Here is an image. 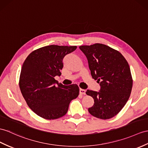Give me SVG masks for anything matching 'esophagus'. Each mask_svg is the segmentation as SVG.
Masks as SVG:
<instances>
[{
    "instance_id": "obj_1",
    "label": "esophagus",
    "mask_w": 148,
    "mask_h": 148,
    "mask_svg": "<svg viewBox=\"0 0 148 148\" xmlns=\"http://www.w3.org/2000/svg\"><path fill=\"white\" fill-rule=\"evenodd\" d=\"M79 92H80V94H82V95H85V92H86L85 90L80 88V91H79Z\"/></svg>"
}]
</instances>
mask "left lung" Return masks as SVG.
<instances>
[{
  "instance_id": "obj_1",
  "label": "left lung",
  "mask_w": 148,
  "mask_h": 148,
  "mask_svg": "<svg viewBox=\"0 0 148 148\" xmlns=\"http://www.w3.org/2000/svg\"><path fill=\"white\" fill-rule=\"evenodd\" d=\"M79 48L87 58L92 78L100 86L99 92H86L94 100L89 113L109 119L119 112L130 97L132 79L129 64L121 53L105 45L95 43Z\"/></svg>"
}]
</instances>
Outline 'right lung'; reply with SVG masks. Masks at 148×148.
Instances as JSON below:
<instances>
[{"label":"right lung","instance_id":"obj_1","mask_svg":"<svg viewBox=\"0 0 148 148\" xmlns=\"http://www.w3.org/2000/svg\"><path fill=\"white\" fill-rule=\"evenodd\" d=\"M77 48L47 46L32 51L25 60L19 87L28 106L38 116L48 120L62 117L70 102L78 96L77 85H63L55 79L62 75L64 57Z\"/></svg>","mask_w":148,"mask_h":148}]
</instances>
